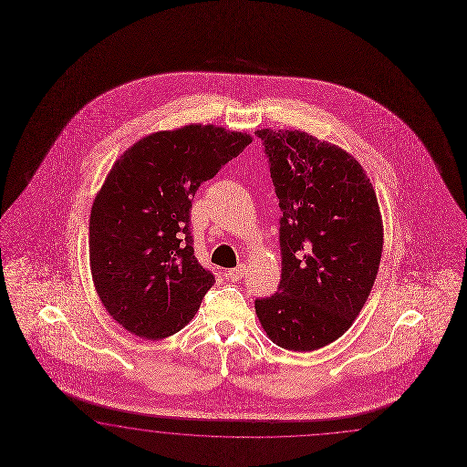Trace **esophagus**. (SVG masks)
<instances>
[{
    "label": "esophagus",
    "instance_id": "34e87169",
    "mask_svg": "<svg viewBox=\"0 0 467 467\" xmlns=\"http://www.w3.org/2000/svg\"><path fill=\"white\" fill-rule=\"evenodd\" d=\"M244 274H246V266L238 265L236 268L227 270L226 277L229 278L231 282H240L241 278L244 277Z\"/></svg>",
    "mask_w": 467,
    "mask_h": 467
}]
</instances>
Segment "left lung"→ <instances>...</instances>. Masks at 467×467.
Masks as SVG:
<instances>
[{
	"label": "left lung",
	"instance_id": "obj_1",
	"mask_svg": "<svg viewBox=\"0 0 467 467\" xmlns=\"http://www.w3.org/2000/svg\"><path fill=\"white\" fill-rule=\"evenodd\" d=\"M278 197L282 275L254 301L268 338L294 352L327 347L352 327L378 277L382 221L358 161L301 130L254 132Z\"/></svg>",
	"mask_w": 467,
	"mask_h": 467
}]
</instances>
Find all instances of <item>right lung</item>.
Here are the masks:
<instances>
[{
    "label": "right lung",
    "mask_w": 467,
    "mask_h": 467,
    "mask_svg": "<svg viewBox=\"0 0 467 467\" xmlns=\"http://www.w3.org/2000/svg\"><path fill=\"white\" fill-rule=\"evenodd\" d=\"M250 142L223 127H182L140 139L112 166L91 207L89 265L127 331L161 340L199 311L215 278L193 254L192 202Z\"/></svg>",
    "instance_id": "right-lung-1"
}]
</instances>
